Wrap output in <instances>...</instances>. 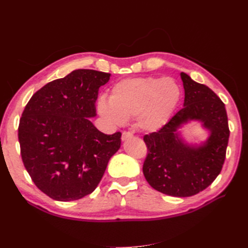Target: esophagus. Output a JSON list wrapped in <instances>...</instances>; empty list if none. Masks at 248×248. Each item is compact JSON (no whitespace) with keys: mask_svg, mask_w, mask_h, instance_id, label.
<instances>
[{"mask_svg":"<svg viewBox=\"0 0 248 248\" xmlns=\"http://www.w3.org/2000/svg\"><path fill=\"white\" fill-rule=\"evenodd\" d=\"M130 138H132V133H131V132L124 131V132L122 133V140H123V141H124V140H126L130 139Z\"/></svg>","mask_w":248,"mask_h":248,"instance_id":"1","label":"esophagus"}]
</instances>
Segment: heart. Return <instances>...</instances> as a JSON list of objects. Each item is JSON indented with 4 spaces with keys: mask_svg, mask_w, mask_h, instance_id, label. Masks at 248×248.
<instances>
[{
    "mask_svg": "<svg viewBox=\"0 0 248 248\" xmlns=\"http://www.w3.org/2000/svg\"><path fill=\"white\" fill-rule=\"evenodd\" d=\"M181 98V88L170 78L146 77L118 81L108 101L97 103V111L114 125L137 116L140 129L154 132L168 123Z\"/></svg>",
    "mask_w": 248,
    "mask_h": 248,
    "instance_id": "b5f03b06",
    "label": "heart"
}]
</instances>
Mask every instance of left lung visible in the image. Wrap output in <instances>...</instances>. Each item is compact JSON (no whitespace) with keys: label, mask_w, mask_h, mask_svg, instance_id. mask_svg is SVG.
Wrapping results in <instances>:
<instances>
[{"label":"left lung","mask_w":248,"mask_h":248,"mask_svg":"<svg viewBox=\"0 0 248 248\" xmlns=\"http://www.w3.org/2000/svg\"><path fill=\"white\" fill-rule=\"evenodd\" d=\"M183 108L157 132L146 134L148 154L142 172L157 191L171 197H191L206 189L222 169L230 130L224 103L211 89L181 72ZM200 121L210 134L200 146L185 143L177 132L183 124Z\"/></svg>","instance_id":"obj_1"}]
</instances>
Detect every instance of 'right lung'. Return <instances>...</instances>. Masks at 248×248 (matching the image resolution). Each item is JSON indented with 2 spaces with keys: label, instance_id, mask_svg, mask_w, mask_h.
Masks as SVG:
<instances>
[{
  "label": "right lung",
  "instance_id": "add662e5",
  "mask_svg": "<svg viewBox=\"0 0 248 248\" xmlns=\"http://www.w3.org/2000/svg\"><path fill=\"white\" fill-rule=\"evenodd\" d=\"M109 78L74 70L38 90L22 111L21 159L35 185L51 199L69 202L92 193L121 146V132L104 134L89 119L96 116L98 90Z\"/></svg>",
  "mask_w": 248,
  "mask_h": 248
}]
</instances>
